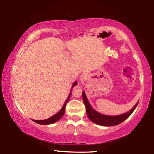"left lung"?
Listing matches in <instances>:
<instances>
[{
	"instance_id": "8db88e82",
	"label": "left lung",
	"mask_w": 154,
	"mask_h": 154,
	"mask_svg": "<svg viewBox=\"0 0 154 154\" xmlns=\"http://www.w3.org/2000/svg\"><path fill=\"white\" fill-rule=\"evenodd\" d=\"M83 100V103L85 104V109H86V113L88 115V117L89 118L91 121L93 122L98 125H100V126H116V125H118L123 122L124 120L128 118V117L132 113V112L134 111L136 109L137 106L138 105V102L135 106L132 108L130 111L127 112L126 113L119 115V116H105V115L100 114L96 112L95 110L92 108L90 106L89 102H88L86 96L84 92L82 93Z\"/></svg>"
}]
</instances>
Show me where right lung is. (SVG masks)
Here are the masks:
<instances>
[{
  "mask_svg": "<svg viewBox=\"0 0 154 154\" xmlns=\"http://www.w3.org/2000/svg\"><path fill=\"white\" fill-rule=\"evenodd\" d=\"M77 85V82H75L73 83V85H72V88H71V90L72 89V88H73L75 85ZM71 92H70L69 96H68V98L66 99V102L64 103V105L62 106V108L61 109V110L58 113H57L56 115H54L51 118H49V119H44V120H35V119H32L33 122H36V123H37L38 124H42V125H48V124H53V123H55V122H58L59 119H60L62 118V117L64 116V112H65V107H66V105L68 101H69L70 97H71Z\"/></svg>",
  "mask_w": 154,
  "mask_h": 154,
  "instance_id": "1",
  "label": "right lung"
}]
</instances>
